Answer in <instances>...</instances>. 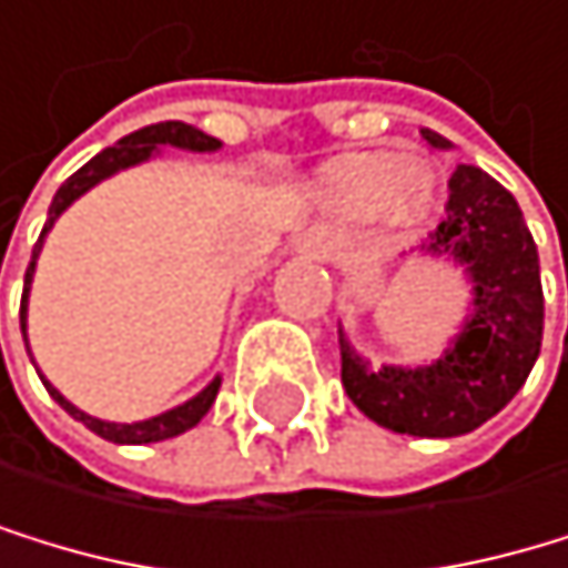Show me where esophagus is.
I'll use <instances>...</instances> for the list:
<instances>
[{"label": "esophagus", "mask_w": 568, "mask_h": 568, "mask_svg": "<svg viewBox=\"0 0 568 568\" xmlns=\"http://www.w3.org/2000/svg\"><path fill=\"white\" fill-rule=\"evenodd\" d=\"M296 247H300L303 254H311V257H324L327 247H332V236H327L324 226H311V230H303V233H300Z\"/></svg>", "instance_id": "obj_1"}]
</instances>
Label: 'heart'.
Here are the masks:
<instances>
[{
  "mask_svg": "<svg viewBox=\"0 0 568 568\" xmlns=\"http://www.w3.org/2000/svg\"><path fill=\"white\" fill-rule=\"evenodd\" d=\"M436 178L426 166H405L402 153H353L324 170V195L342 212L377 215L387 212L394 223L415 226L436 205Z\"/></svg>",
  "mask_w": 568,
  "mask_h": 568,
  "instance_id": "1",
  "label": "heart"
}]
</instances>
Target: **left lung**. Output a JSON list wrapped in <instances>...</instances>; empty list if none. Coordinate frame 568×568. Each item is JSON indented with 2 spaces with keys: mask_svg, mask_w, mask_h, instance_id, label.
Wrapping results in <instances>:
<instances>
[{
  "mask_svg": "<svg viewBox=\"0 0 568 568\" xmlns=\"http://www.w3.org/2000/svg\"><path fill=\"white\" fill-rule=\"evenodd\" d=\"M423 135L450 150L444 135ZM447 187V215L423 251L454 257L471 282V314L454 345L429 366L369 369L338 332L342 384L353 405L384 429L436 439L471 433L514 402L545 332L538 247L517 199L471 163H460Z\"/></svg>",
  "mask_w": 568,
  "mask_h": 568,
  "instance_id": "8db88e82",
  "label": "left lung"
}]
</instances>
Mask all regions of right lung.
Wrapping results in <instances>:
<instances>
[{
  "mask_svg": "<svg viewBox=\"0 0 568 568\" xmlns=\"http://www.w3.org/2000/svg\"><path fill=\"white\" fill-rule=\"evenodd\" d=\"M160 145H178V150H191V153H215L220 150V139H212L199 129H191V124L184 121H160V124H150V129H139L132 135H124L121 142L108 145L104 153H97L87 166H79L75 174L59 187V195H54L51 209H48V223L38 236V244H33V254H30V268H27V278H23V300H20V327L27 332V293H30V282H33V268H38V254H41V244H44V236L48 230L54 226V220L79 199V195H87V191L93 184H100L104 178L118 174V170L124 166H135V163H145L153 153H160ZM44 381V377H41ZM48 394L54 402H59L72 418H79L87 429H93L97 436H104L111 439V444H160V439H170V436H181L187 433L191 426H199L202 423V415L212 408L215 402V394H220V377H215L205 390H199L195 398L178 405V408H170L163 415H153V418H145V423H104V418H93L87 412H79L72 402H65L59 390H54L48 381H44Z\"/></svg>",
  "mask_w": 568,
  "mask_h": 568,
  "instance_id": "add662e5",
  "label": "right lung"
}]
</instances>
